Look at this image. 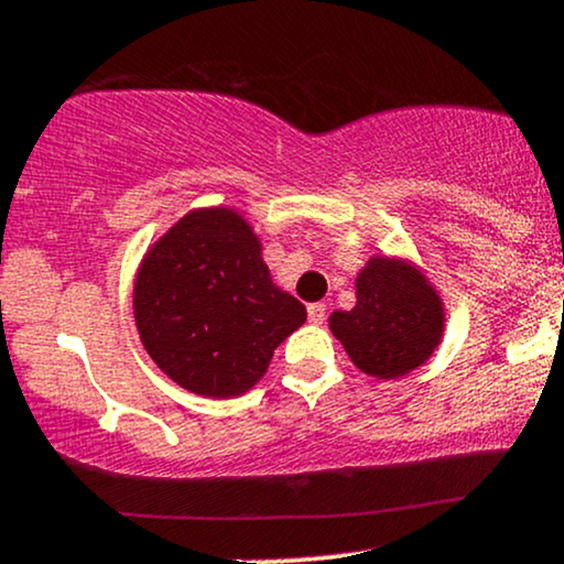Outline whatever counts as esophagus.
I'll return each mask as SVG.
<instances>
[{
    "instance_id": "esophagus-1",
    "label": "esophagus",
    "mask_w": 564,
    "mask_h": 564,
    "mask_svg": "<svg viewBox=\"0 0 564 564\" xmlns=\"http://www.w3.org/2000/svg\"><path fill=\"white\" fill-rule=\"evenodd\" d=\"M307 315H310V323L323 325L325 323V304H310Z\"/></svg>"
}]
</instances>
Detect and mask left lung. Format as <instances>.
Wrapping results in <instances>:
<instances>
[{
  "instance_id": "1",
  "label": "left lung",
  "mask_w": 564,
  "mask_h": 564,
  "mask_svg": "<svg viewBox=\"0 0 564 564\" xmlns=\"http://www.w3.org/2000/svg\"><path fill=\"white\" fill-rule=\"evenodd\" d=\"M444 302L412 262L370 257L357 273V304L328 317L330 334L372 378L406 376L444 336Z\"/></svg>"
}]
</instances>
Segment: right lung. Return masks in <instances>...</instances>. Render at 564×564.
<instances>
[{"mask_svg": "<svg viewBox=\"0 0 564 564\" xmlns=\"http://www.w3.org/2000/svg\"><path fill=\"white\" fill-rule=\"evenodd\" d=\"M133 317L149 357L171 381L228 399L260 381L307 310L275 286L260 239L236 209L202 207L141 260Z\"/></svg>", "mask_w": 564, "mask_h": 564, "instance_id": "1", "label": "right lung"}]
</instances>
